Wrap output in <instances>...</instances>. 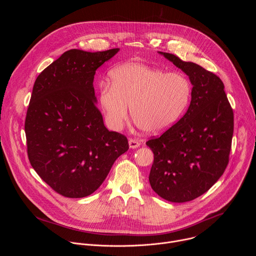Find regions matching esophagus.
<instances>
[{
    "label": "esophagus",
    "instance_id": "34e87169",
    "mask_svg": "<svg viewBox=\"0 0 256 256\" xmlns=\"http://www.w3.org/2000/svg\"><path fill=\"white\" fill-rule=\"evenodd\" d=\"M128 144H130V149H136L138 147H140V140H138L136 138H130Z\"/></svg>",
    "mask_w": 256,
    "mask_h": 256
}]
</instances>
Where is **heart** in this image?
Segmentation results:
<instances>
[{
  "label": "heart",
  "mask_w": 256,
  "mask_h": 256,
  "mask_svg": "<svg viewBox=\"0 0 256 256\" xmlns=\"http://www.w3.org/2000/svg\"><path fill=\"white\" fill-rule=\"evenodd\" d=\"M110 83L99 84V103L107 124L120 130L128 112L144 132L158 134L171 128L184 114L192 84L178 72L142 62H126L109 72Z\"/></svg>",
  "instance_id": "1"
}]
</instances>
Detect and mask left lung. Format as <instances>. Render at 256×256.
<instances>
[{
	"label": "left lung",
	"mask_w": 256,
	"mask_h": 256,
	"mask_svg": "<svg viewBox=\"0 0 256 256\" xmlns=\"http://www.w3.org/2000/svg\"><path fill=\"white\" fill-rule=\"evenodd\" d=\"M181 68L192 84L186 114L146 144L154 153L149 181L152 190L172 202L192 200L206 192L228 163L234 114L222 80L202 66L159 52Z\"/></svg>",
	"instance_id": "obj_1"
}]
</instances>
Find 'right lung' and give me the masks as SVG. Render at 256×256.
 Segmentation results:
<instances>
[{"label":"right lung","mask_w":256,"mask_h":256,"mask_svg":"<svg viewBox=\"0 0 256 256\" xmlns=\"http://www.w3.org/2000/svg\"><path fill=\"white\" fill-rule=\"evenodd\" d=\"M118 50H70L35 80L25 118L28 159L62 196L93 194L128 150L126 136L105 128L93 87L96 70Z\"/></svg>","instance_id":"right-lung-1"}]
</instances>
